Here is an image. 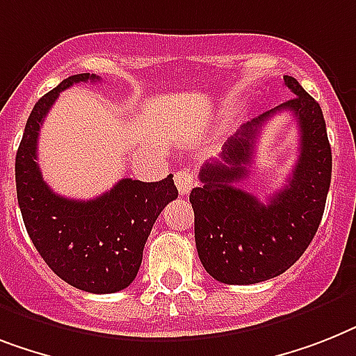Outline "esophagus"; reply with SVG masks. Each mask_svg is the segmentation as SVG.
<instances>
[{
    "label": "esophagus",
    "instance_id": "obj_1",
    "mask_svg": "<svg viewBox=\"0 0 356 356\" xmlns=\"http://www.w3.org/2000/svg\"><path fill=\"white\" fill-rule=\"evenodd\" d=\"M175 181H176V187H178V193L181 196L189 195V191L193 189V185H195V176L189 169H180V171L175 175Z\"/></svg>",
    "mask_w": 356,
    "mask_h": 356
}]
</instances>
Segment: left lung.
I'll use <instances>...</instances> for the list:
<instances>
[{"label": "left lung", "mask_w": 356, "mask_h": 356, "mask_svg": "<svg viewBox=\"0 0 356 356\" xmlns=\"http://www.w3.org/2000/svg\"><path fill=\"white\" fill-rule=\"evenodd\" d=\"M284 83L295 98L243 123L220 152L205 161L202 185L191 191L195 240L205 271L231 286H249L287 271L304 254L324 214L331 184V145L318 102L291 76ZM289 110L299 122L301 154L284 189L267 204L234 187L247 177L259 129L271 115Z\"/></svg>", "instance_id": "8db88e82"}]
</instances>
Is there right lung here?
<instances>
[{
	"label": "right lung",
	"mask_w": 356,
	"mask_h": 356,
	"mask_svg": "<svg viewBox=\"0 0 356 356\" xmlns=\"http://www.w3.org/2000/svg\"><path fill=\"white\" fill-rule=\"evenodd\" d=\"M98 76L74 74L40 98L26 120L16 154V193L26 233L52 271L87 293H116L131 286L142 266L151 229L178 196L172 175L160 181L123 178L94 200L56 195L38 165L40 127L61 90Z\"/></svg>",
	"instance_id": "obj_1"
}]
</instances>
